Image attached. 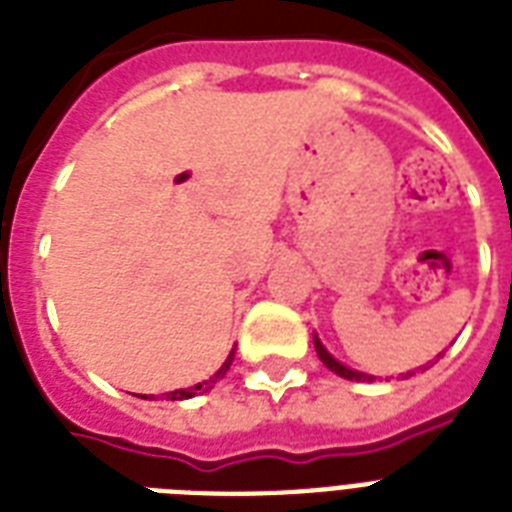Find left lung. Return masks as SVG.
Listing matches in <instances>:
<instances>
[{
	"instance_id": "8db88e82",
	"label": "left lung",
	"mask_w": 512,
	"mask_h": 512,
	"mask_svg": "<svg viewBox=\"0 0 512 512\" xmlns=\"http://www.w3.org/2000/svg\"><path fill=\"white\" fill-rule=\"evenodd\" d=\"M313 345H316V353H319L321 364L327 366L329 372H335L337 377H345V380H358V382H372L374 380L372 374L356 372V369H350V366H345L342 361H337V358L332 356L327 348H324V342L319 340V335H313ZM438 358H441V353H438ZM412 374H414V369H412V372L401 374V377H412Z\"/></svg>"
}]
</instances>
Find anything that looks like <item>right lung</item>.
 Instances as JSON below:
<instances>
[{
  "label": "right lung",
  "instance_id": "1",
  "mask_svg": "<svg viewBox=\"0 0 512 512\" xmlns=\"http://www.w3.org/2000/svg\"><path fill=\"white\" fill-rule=\"evenodd\" d=\"M233 353H236V345H233V348H231V353H228V358H225V361H223V366H220V369H217V372L212 374L209 380L196 382V385H191V388L170 390V393H164V396L170 398V401H185V398H193V396H199V393H207V390H212V388H215V382H217V380H223L225 372L231 369ZM140 398H148V401H154V396H140Z\"/></svg>",
  "mask_w": 512,
  "mask_h": 512
}]
</instances>
